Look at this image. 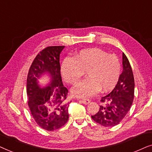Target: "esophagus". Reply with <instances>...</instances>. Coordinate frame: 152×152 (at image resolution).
Instances as JSON below:
<instances>
[{
	"instance_id": "34e87169",
	"label": "esophagus",
	"mask_w": 152,
	"mask_h": 152,
	"mask_svg": "<svg viewBox=\"0 0 152 152\" xmlns=\"http://www.w3.org/2000/svg\"><path fill=\"white\" fill-rule=\"evenodd\" d=\"M83 104H86V105H88V104H90V99H82L80 101Z\"/></svg>"
}]
</instances>
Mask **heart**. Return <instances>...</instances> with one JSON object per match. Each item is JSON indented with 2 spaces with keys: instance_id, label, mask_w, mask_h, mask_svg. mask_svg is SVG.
<instances>
[{
  "instance_id": "1",
  "label": "heart",
  "mask_w": 152,
  "mask_h": 152,
  "mask_svg": "<svg viewBox=\"0 0 152 152\" xmlns=\"http://www.w3.org/2000/svg\"><path fill=\"white\" fill-rule=\"evenodd\" d=\"M85 72L87 78L73 87L71 92L79 98L92 96L99 90L106 92L116 86L120 75L118 58L97 48H86L75 54L74 58L62 61L60 73L68 83L78 82Z\"/></svg>"
}]
</instances>
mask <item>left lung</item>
Masks as SVG:
<instances>
[{
    "label": "left lung",
    "mask_w": 152,
    "mask_h": 152,
    "mask_svg": "<svg viewBox=\"0 0 152 152\" xmlns=\"http://www.w3.org/2000/svg\"><path fill=\"white\" fill-rule=\"evenodd\" d=\"M123 71L116 86L108 95L102 97L101 102L106 106H100L98 113L91 117L102 126H116L124 118L130 110L134 98L135 83L131 64L126 55L122 53Z\"/></svg>",
    "instance_id": "1"
}]
</instances>
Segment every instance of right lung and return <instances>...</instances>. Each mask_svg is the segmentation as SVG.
<instances>
[{
	"label": "right lung",
	"mask_w": 152,
	"mask_h": 152,
	"mask_svg": "<svg viewBox=\"0 0 152 152\" xmlns=\"http://www.w3.org/2000/svg\"><path fill=\"white\" fill-rule=\"evenodd\" d=\"M64 46H48L36 56L27 78L28 106L34 120L44 130L61 128L69 120L66 103L68 90L63 86L60 74V55ZM46 75L50 81L42 86L39 80Z\"/></svg>",
	"instance_id": "add662e5"
}]
</instances>
